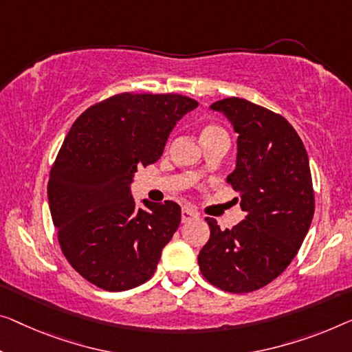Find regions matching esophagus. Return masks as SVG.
I'll use <instances>...</instances> for the list:
<instances>
[{
    "mask_svg": "<svg viewBox=\"0 0 352 352\" xmlns=\"http://www.w3.org/2000/svg\"><path fill=\"white\" fill-rule=\"evenodd\" d=\"M199 214L196 212H192L190 208H183L182 210V223H188L192 221V219H197Z\"/></svg>",
    "mask_w": 352,
    "mask_h": 352,
    "instance_id": "obj_1",
    "label": "esophagus"
}]
</instances>
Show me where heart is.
<instances>
[{"label":"heart","instance_id":"b5f03b06","mask_svg":"<svg viewBox=\"0 0 352 352\" xmlns=\"http://www.w3.org/2000/svg\"><path fill=\"white\" fill-rule=\"evenodd\" d=\"M217 133H224V129L219 128V126H217V124H207V126H204L201 131V138H206V135L217 134Z\"/></svg>","mask_w":352,"mask_h":352}]
</instances>
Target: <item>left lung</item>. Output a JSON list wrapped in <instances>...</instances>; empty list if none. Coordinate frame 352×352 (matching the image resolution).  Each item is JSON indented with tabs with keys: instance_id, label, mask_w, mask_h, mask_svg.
<instances>
[{
	"instance_id": "1",
	"label": "left lung",
	"mask_w": 352,
	"mask_h": 352,
	"mask_svg": "<svg viewBox=\"0 0 352 352\" xmlns=\"http://www.w3.org/2000/svg\"><path fill=\"white\" fill-rule=\"evenodd\" d=\"M239 134L235 170L228 182L240 192L245 218L221 230L207 217L210 239L197 256L210 285L245 294L280 276L310 229L314 191L302 139L280 113L242 98L212 104ZM239 199V197H237Z\"/></svg>"
}]
</instances>
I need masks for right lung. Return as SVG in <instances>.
<instances>
[{"label": "right lung", "mask_w": 352, "mask_h": 352, "mask_svg": "<svg viewBox=\"0 0 352 352\" xmlns=\"http://www.w3.org/2000/svg\"><path fill=\"white\" fill-rule=\"evenodd\" d=\"M197 107L175 93H118L71 126L50 169L49 206L63 254L104 291L150 280L182 219L172 201L138 208L129 183L160 160L172 128Z\"/></svg>", "instance_id": "1"}]
</instances>
